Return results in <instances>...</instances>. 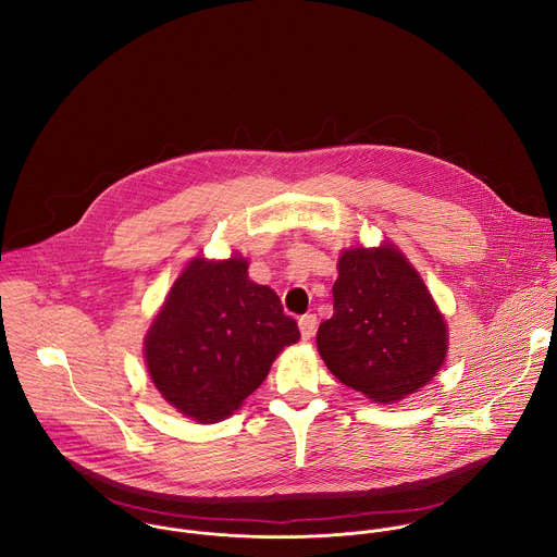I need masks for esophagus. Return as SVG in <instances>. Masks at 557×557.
Returning a JSON list of instances; mask_svg holds the SVG:
<instances>
[{"label": "esophagus", "instance_id": "esophagus-1", "mask_svg": "<svg viewBox=\"0 0 557 557\" xmlns=\"http://www.w3.org/2000/svg\"><path fill=\"white\" fill-rule=\"evenodd\" d=\"M298 325H300L302 338H311L315 334V330H318V318L313 313H307V315L298 319Z\"/></svg>", "mask_w": 557, "mask_h": 557}]
</instances>
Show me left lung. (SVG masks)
I'll return each mask as SVG.
<instances>
[{
	"mask_svg": "<svg viewBox=\"0 0 557 557\" xmlns=\"http://www.w3.org/2000/svg\"><path fill=\"white\" fill-rule=\"evenodd\" d=\"M332 296L334 313L319 323L318 349L341 384L382 405L435 377L448 327L395 244L343 250Z\"/></svg>",
	"mask_w": 557,
	"mask_h": 557,
	"instance_id": "8db88e82",
	"label": "left lung"
}]
</instances>
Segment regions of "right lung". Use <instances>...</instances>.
Instances as JSON below:
<instances>
[{"label":"right lung","instance_id":"obj_1","mask_svg":"<svg viewBox=\"0 0 557 557\" xmlns=\"http://www.w3.org/2000/svg\"><path fill=\"white\" fill-rule=\"evenodd\" d=\"M242 257L193 259L146 334V362L164 400L197 422H216L252 395L300 338L281 298L248 278Z\"/></svg>","mask_w":557,"mask_h":557}]
</instances>
